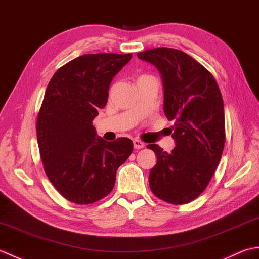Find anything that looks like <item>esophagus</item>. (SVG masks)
<instances>
[{
	"label": "esophagus",
	"mask_w": 259,
	"mask_h": 259,
	"mask_svg": "<svg viewBox=\"0 0 259 259\" xmlns=\"http://www.w3.org/2000/svg\"><path fill=\"white\" fill-rule=\"evenodd\" d=\"M134 147H135V149H142V148L145 147V144L142 141H140V140H138V139H135L134 141Z\"/></svg>",
	"instance_id": "esophagus-1"
}]
</instances>
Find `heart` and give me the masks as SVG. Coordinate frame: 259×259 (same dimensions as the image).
Masks as SVG:
<instances>
[{"label":"heart","mask_w":259,"mask_h":259,"mask_svg":"<svg viewBox=\"0 0 259 259\" xmlns=\"http://www.w3.org/2000/svg\"><path fill=\"white\" fill-rule=\"evenodd\" d=\"M141 78H149V76H148V75H141V76H139L138 79H141Z\"/></svg>","instance_id":"1"}]
</instances>
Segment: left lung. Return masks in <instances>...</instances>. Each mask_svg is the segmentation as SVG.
<instances>
[{
    "label": "left lung",
    "mask_w": 259,
    "mask_h": 259,
    "mask_svg": "<svg viewBox=\"0 0 259 259\" xmlns=\"http://www.w3.org/2000/svg\"><path fill=\"white\" fill-rule=\"evenodd\" d=\"M137 57L160 72L163 111L175 121L171 152L155 144L147 146L157 156L149 175L150 189L163 201L188 203L207 188L223 155L226 135L221 90L205 67L180 50L157 48Z\"/></svg>",
    "instance_id": "8db88e82"
}]
</instances>
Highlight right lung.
Listing matches in <instances>:
<instances>
[{
    "label": "right lung",
    "mask_w": 259,
    "mask_h": 259,
    "mask_svg": "<svg viewBox=\"0 0 259 259\" xmlns=\"http://www.w3.org/2000/svg\"><path fill=\"white\" fill-rule=\"evenodd\" d=\"M133 54L96 53L71 60L53 74L36 120L37 145L49 180L65 199L89 205L108 196L133 141L96 137L92 120L106 107L113 76Z\"/></svg>",
    "instance_id": "obj_1"
}]
</instances>
